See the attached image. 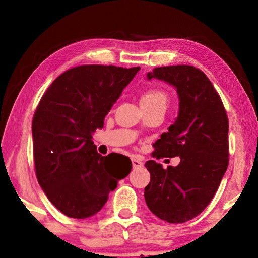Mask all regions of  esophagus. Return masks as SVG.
I'll return each mask as SVG.
<instances>
[{
	"label": "esophagus",
	"mask_w": 258,
	"mask_h": 258,
	"mask_svg": "<svg viewBox=\"0 0 258 258\" xmlns=\"http://www.w3.org/2000/svg\"><path fill=\"white\" fill-rule=\"evenodd\" d=\"M132 164H133V168L143 167V163H142L140 160H138V158H133Z\"/></svg>",
	"instance_id": "obj_1"
}]
</instances>
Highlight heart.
Here are the masks:
<instances>
[{
  "instance_id": "b5f03b06",
  "label": "heart",
  "mask_w": 258,
  "mask_h": 258,
  "mask_svg": "<svg viewBox=\"0 0 258 258\" xmlns=\"http://www.w3.org/2000/svg\"><path fill=\"white\" fill-rule=\"evenodd\" d=\"M141 104H167V95L162 90L150 89L145 91L141 97Z\"/></svg>"
}]
</instances>
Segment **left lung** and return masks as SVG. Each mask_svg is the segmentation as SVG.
Wrapping results in <instances>:
<instances>
[{
	"mask_svg": "<svg viewBox=\"0 0 258 258\" xmlns=\"http://www.w3.org/2000/svg\"><path fill=\"white\" fill-rule=\"evenodd\" d=\"M147 79L173 85L179 100L177 117L155 142L153 157L179 156L180 162L166 169L155 161L145 163L151 174L145 202L158 218L180 224L204 211L226 172L228 118L220 95L199 69L155 68Z\"/></svg>",
	"mask_w": 258,
	"mask_h": 258,
	"instance_id": "left-lung-1",
	"label": "left lung"
}]
</instances>
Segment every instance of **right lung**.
I'll list each match as a JSON object with an SVG mask.
<instances>
[{
  "label": "right lung",
  "instance_id": "1",
  "mask_svg": "<svg viewBox=\"0 0 258 258\" xmlns=\"http://www.w3.org/2000/svg\"><path fill=\"white\" fill-rule=\"evenodd\" d=\"M141 68L81 65L54 80L42 96L32 122L38 184L47 199L69 217H91L102 210L132 162L123 157L117 172L96 151L92 133Z\"/></svg>",
  "mask_w": 258,
  "mask_h": 258
}]
</instances>
